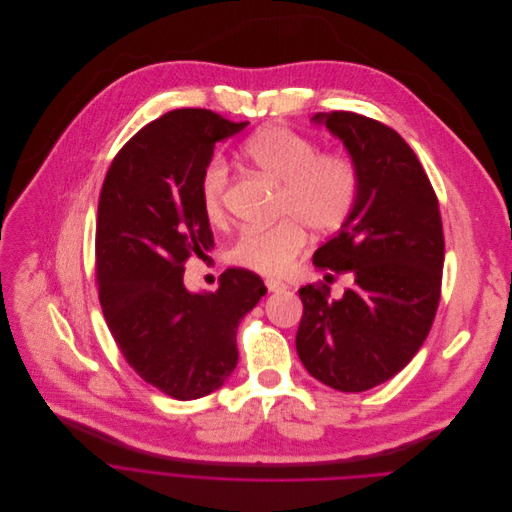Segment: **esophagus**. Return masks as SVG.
Returning <instances> with one entry per match:
<instances>
[{
	"label": "esophagus",
	"instance_id": "1",
	"mask_svg": "<svg viewBox=\"0 0 512 512\" xmlns=\"http://www.w3.org/2000/svg\"><path fill=\"white\" fill-rule=\"evenodd\" d=\"M266 288H268L270 292H282V290H286L288 286H286L284 282H280V280H274V278H266Z\"/></svg>",
	"mask_w": 512,
	"mask_h": 512
}]
</instances>
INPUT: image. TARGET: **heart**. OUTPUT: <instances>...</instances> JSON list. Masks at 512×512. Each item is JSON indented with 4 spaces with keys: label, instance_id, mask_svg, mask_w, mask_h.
<instances>
[{
    "label": "heart",
    "instance_id": "heart-1",
    "mask_svg": "<svg viewBox=\"0 0 512 512\" xmlns=\"http://www.w3.org/2000/svg\"><path fill=\"white\" fill-rule=\"evenodd\" d=\"M244 159L262 175L280 183V222L240 232L228 246V262L258 274L286 272L306 244V230L335 232L355 208L361 187L357 161L319 145L288 127H264L242 145ZM228 167L212 159L199 177V201L212 226L226 222Z\"/></svg>",
    "mask_w": 512,
    "mask_h": 512
}]
</instances>
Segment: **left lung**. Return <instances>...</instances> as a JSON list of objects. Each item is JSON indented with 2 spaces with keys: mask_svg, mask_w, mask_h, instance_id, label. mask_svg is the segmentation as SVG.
Masks as SVG:
<instances>
[{
  "mask_svg": "<svg viewBox=\"0 0 512 512\" xmlns=\"http://www.w3.org/2000/svg\"><path fill=\"white\" fill-rule=\"evenodd\" d=\"M359 165L361 187L341 230L313 256L349 274L331 298L325 282L298 288L296 353L315 379L367 391L399 373L424 345L442 296L444 232L436 191L420 159L391 127L349 111L319 113Z\"/></svg>",
  "mask_w": 512,
  "mask_h": 512,
  "instance_id": "1",
  "label": "left lung"
}]
</instances>
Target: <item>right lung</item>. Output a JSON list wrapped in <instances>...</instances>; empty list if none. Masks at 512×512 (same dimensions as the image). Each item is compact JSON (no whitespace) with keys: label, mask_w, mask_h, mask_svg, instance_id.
<instances>
[{"label":"right lung","mask_w":512,"mask_h":512,"mask_svg":"<svg viewBox=\"0 0 512 512\" xmlns=\"http://www.w3.org/2000/svg\"><path fill=\"white\" fill-rule=\"evenodd\" d=\"M246 125L208 109L169 111L123 145L98 197L96 284L109 331L143 381L181 401L224 385L238 325L266 294L246 268H228L216 292L183 286L187 258L214 248L201 171Z\"/></svg>","instance_id":"obj_1"}]
</instances>
